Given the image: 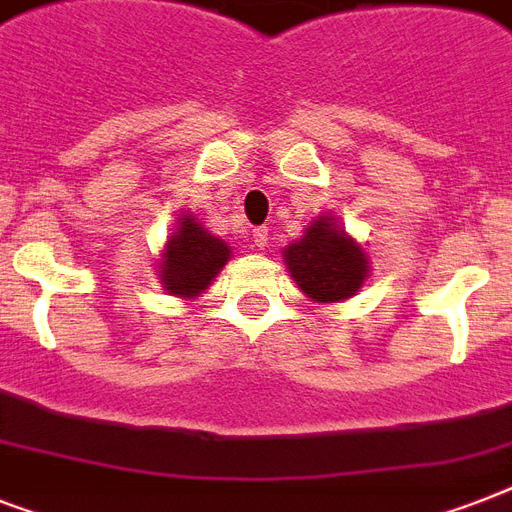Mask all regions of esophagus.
Here are the masks:
<instances>
[{
  "label": "esophagus",
  "mask_w": 512,
  "mask_h": 512,
  "mask_svg": "<svg viewBox=\"0 0 512 512\" xmlns=\"http://www.w3.org/2000/svg\"><path fill=\"white\" fill-rule=\"evenodd\" d=\"M252 241H255V247H260V249L268 247V244H271L268 228H255V231H252Z\"/></svg>",
  "instance_id": "1"
}]
</instances>
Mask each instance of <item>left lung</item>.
<instances>
[{"mask_svg": "<svg viewBox=\"0 0 512 512\" xmlns=\"http://www.w3.org/2000/svg\"><path fill=\"white\" fill-rule=\"evenodd\" d=\"M292 279L316 303H340L364 287L369 260L332 215H321L305 236L284 249Z\"/></svg>", "mask_w": 512, "mask_h": 512, "instance_id": "1", "label": "left lung"}]
</instances>
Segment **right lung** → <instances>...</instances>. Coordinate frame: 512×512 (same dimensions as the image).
Here are the masks:
<instances>
[{"label": "right lung", "mask_w": 512, "mask_h": 512, "mask_svg": "<svg viewBox=\"0 0 512 512\" xmlns=\"http://www.w3.org/2000/svg\"><path fill=\"white\" fill-rule=\"evenodd\" d=\"M231 260V247L217 239L193 215L177 217L175 233L164 247L159 279L164 292L175 297H199L220 268Z\"/></svg>", "instance_id": "1"}]
</instances>
